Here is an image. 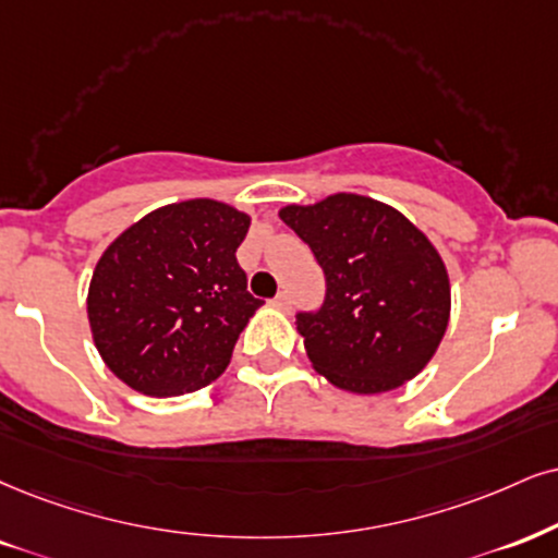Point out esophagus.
<instances>
[{
    "label": "esophagus",
    "instance_id": "obj_1",
    "mask_svg": "<svg viewBox=\"0 0 558 558\" xmlns=\"http://www.w3.org/2000/svg\"><path fill=\"white\" fill-rule=\"evenodd\" d=\"M271 305H274V307H279V311L290 313V311H292V300H290V294H287V292H279L277 298L271 300Z\"/></svg>",
    "mask_w": 558,
    "mask_h": 558
}]
</instances>
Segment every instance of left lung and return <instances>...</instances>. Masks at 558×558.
<instances>
[{"instance_id": "8db88e82", "label": "left lung", "mask_w": 558, "mask_h": 558, "mask_svg": "<svg viewBox=\"0 0 558 558\" xmlns=\"http://www.w3.org/2000/svg\"><path fill=\"white\" fill-rule=\"evenodd\" d=\"M279 217L326 277L323 305L298 313L313 367L364 396L422 373L450 318L447 268L424 232L393 206L356 194L284 206Z\"/></svg>"}]
</instances>
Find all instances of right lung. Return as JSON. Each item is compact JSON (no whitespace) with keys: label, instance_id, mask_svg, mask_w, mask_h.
Instances as JSON below:
<instances>
[{"label":"right lung","instance_id":"right-lung-1","mask_svg":"<svg viewBox=\"0 0 558 558\" xmlns=\"http://www.w3.org/2000/svg\"><path fill=\"white\" fill-rule=\"evenodd\" d=\"M251 217L211 198L149 211L106 247L87 292L95 347L147 396H183L225 373L260 300L235 251Z\"/></svg>","mask_w":558,"mask_h":558}]
</instances>
